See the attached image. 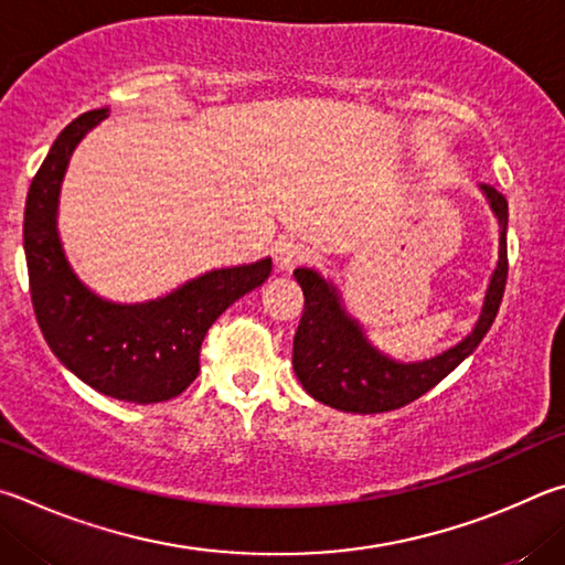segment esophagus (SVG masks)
<instances>
[{
	"instance_id": "1",
	"label": "esophagus",
	"mask_w": 565,
	"mask_h": 565,
	"mask_svg": "<svg viewBox=\"0 0 565 565\" xmlns=\"http://www.w3.org/2000/svg\"><path fill=\"white\" fill-rule=\"evenodd\" d=\"M305 257H308V250H305V245L292 241V237H282V241H277L273 247V260L277 270H292L295 265H300Z\"/></svg>"
}]
</instances>
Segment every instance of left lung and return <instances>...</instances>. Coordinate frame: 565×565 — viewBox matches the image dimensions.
<instances>
[{
  "label": "left lung",
  "instance_id": "obj_1",
  "mask_svg": "<svg viewBox=\"0 0 565 565\" xmlns=\"http://www.w3.org/2000/svg\"><path fill=\"white\" fill-rule=\"evenodd\" d=\"M479 191L499 223V260L493 265L471 332L434 358L417 362L394 360L367 338V330L348 310L332 277H324L315 267H298L292 273L305 295V312L292 342V370L312 399L354 414L399 409L427 394L479 348L491 322L497 320L509 275V203L497 188L479 185Z\"/></svg>",
  "mask_w": 565,
  "mask_h": 565
}]
</instances>
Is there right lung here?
Instances as JSON below:
<instances>
[{"label":"right lung","instance_id":"1","mask_svg":"<svg viewBox=\"0 0 565 565\" xmlns=\"http://www.w3.org/2000/svg\"><path fill=\"white\" fill-rule=\"evenodd\" d=\"M108 118L96 108L68 124L26 193L24 255L36 322L64 367L106 397L153 404L198 377V354L211 324L267 280L270 257L215 267L146 302L102 298L76 275L58 235V195L84 136Z\"/></svg>","mask_w":565,"mask_h":565}]
</instances>
